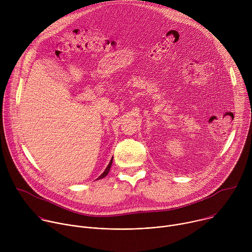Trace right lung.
Here are the masks:
<instances>
[{"label":"right lung","instance_id":"obj_1","mask_svg":"<svg viewBox=\"0 0 252 252\" xmlns=\"http://www.w3.org/2000/svg\"><path fill=\"white\" fill-rule=\"evenodd\" d=\"M112 163H113V158L111 159V161H110V163H109V165L106 166V168H105V170L97 177V179H100V178H102V177H104L107 173H109V171H110V169H111V166H112Z\"/></svg>","mask_w":252,"mask_h":252}]
</instances>
